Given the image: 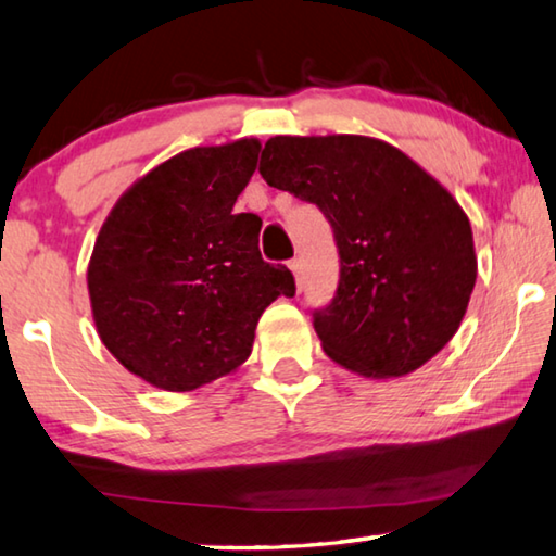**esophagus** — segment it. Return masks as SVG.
<instances>
[{"mask_svg":"<svg viewBox=\"0 0 556 556\" xmlns=\"http://www.w3.org/2000/svg\"><path fill=\"white\" fill-rule=\"evenodd\" d=\"M289 269L294 271V279H296V287L301 289V285H304V265H301V260L294 257L289 260Z\"/></svg>","mask_w":556,"mask_h":556,"instance_id":"1","label":"esophagus"}]
</instances>
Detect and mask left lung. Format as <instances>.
Listing matches in <instances>:
<instances>
[{
  "instance_id": "obj_1",
  "label": "left lung",
  "mask_w": 556,
  "mask_h": 556,
  "mask_svg": "<svg viewBox=\"0 0 556 556\" xmlns=\"http://www.w3.org/2000/svg\"><path fill=\"white\" fill-rule=\"evenodd\" d=\"M260 174L314 203L333 228L341 275L314 308L328 357L368 378H400L458 331L476 285L460 205L407 154L357 135L271 137Z\"/></svg>"
}]
</instances>
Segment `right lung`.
I'll list each match as a JSON object with an SVG mask.
<instances>
[{"label":"right lung","mask_w":556,"mask_h":556,"mask_svg":"<svg viewBox=\"0 0 556 556\" xmlns=\"http://www.w3.org/2000/svg\"><path fill=\"white\" fill-rule=\"evenodd\" d=\"M260 142L176 154L108 215L88 267L98 333L129 372L188 392L238 368L294 275L260 255L262 220L232 213L255 174Z\"/></svg>","instance_id":"1"}]
</instances>
